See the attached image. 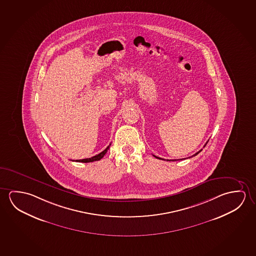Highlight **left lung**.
<instances>
[{
	"label": "left lung",
	"instance_id": "left-lung-1",
	"mask_svg": "<svg viewBox=\"0 0 256 256\" xmlns=\"http://www.w3.org/2000/svg\"><path fill=\"white\" fill-rule=\"evenodd\" d=\"M207 142H206V145ZM206 145H204V146H206ZM201 151H202V150H199L198 152H196V153L195 154H193V156H196V154H198V153H200V152H201ZM154 156V158H156L161 159V158H158V156ZM178 160H182V159H178ZM167 161H177V159H174V160H168V159H167Z\"/></svg>",
	"mask_w": 256,
	"mask_h": 256
}]
</instances>
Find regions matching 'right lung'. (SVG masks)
Here are the masks:
<instances>
[{"mask_svg": "<svg viewBox=\"0 0 256 256\" xmlns=\"http://www.w3.org/2000/svg\"><path fill=\"white\" fill-rule=\"evenodd\" d=\"M110 146H111V144H110L108 146H106V148L105 150L102 151L100 154H96V156H94L90 158L80 159V160H76V162H94V161H98V160H100V159L105 156L106 153L110 150Z\"/></svg>", "mask_w": 256, "mask_h": 256, "instance_id": "right-lung-1", "label": "right lung"}]
</instances>
